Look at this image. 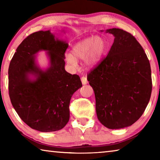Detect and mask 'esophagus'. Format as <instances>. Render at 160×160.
<instances>
[{
	"mask_svg": "<svg viewBox=\"0 0 160 160\" xmlns=\"http://www.w3.org/2000/svg\"><path fill=\"white\" fill-rule=\"evenodd\" d=\"M81 81H82V85H86L88 83V80H87V78L85 76H82L81 78Z\"/></svg>",
	"mask_w": 160,
	"mask_h": 160,
	"instance_id": "1",
	"label": "esophagus"
}]
</instances>
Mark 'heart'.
<instances>
[{
	"label": "heart",
	"instance_id": "heart-1",
	"mask_svg": "<svg viewBox=\"0 0 160 160\" xmlns=\"http://www.w3.org/2000/svg\"><path fill=\"white\" fill-rule=\"evenodd\" d=\"M105 51V43L101 37H90L75 44L72 53L66 54L67 63L72 68L78 66L77 59L85 58L88 66H93L98 63Z\"/></svg>",
	"mask_w": 160,
	"mask_h": 160
}]
</instances>
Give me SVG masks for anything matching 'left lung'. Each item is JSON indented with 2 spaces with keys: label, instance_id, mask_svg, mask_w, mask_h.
<instances>
[{
  "label": "left lung",
  "instance_id": "obj_1",
  "mask_svg": "<svg viewBox=\"0 0 160 160\" xmlns=\"http://www.w3.org/2000/svg\"><path fill=\"white\" fill-rule=\"evenodd\" d=\"M106 32L114 36V41L108 55L88 73V80L95 95L99 121L108 128L119 129L131 126L145 112L152 87L151 68L131 34L116 28Z\"/></svg>",
  "mask_w": 160,
  "mask_h": 160
}]
</instances>
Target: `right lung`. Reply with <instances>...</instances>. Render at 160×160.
Here are the masks:
<instances>
[{"label":"right lung","instance_id":"1","mask_svg":"<svg viewBox=\"0 0 160 160\" xmlns=\"http://www.w3.org/2000/svg\"><path fill=\"white\" fill-rule=\"evenodd\" d=\"M68 47V43L55 38L50 30L39 31L22 42L11 59L10 101L20 118L32 129L56 131L68 122L70 99L82 85L79 75L65 70ZM40 50H47L50 58V67L44 71L36 63L35 55Z\"/></svg>","mask_w":160,"mask_h":160}]
</instances>
